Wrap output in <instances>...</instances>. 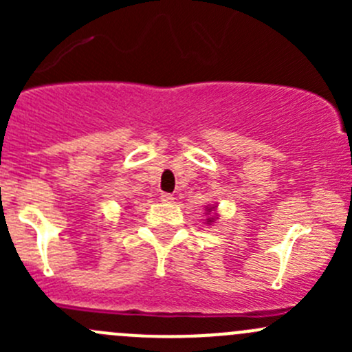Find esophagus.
<instances>
[{
	"instance_id": "esophagus-1",
	"label": "esophagus",
	"mask_w": 352,
	"mask_h": 352,
	"mask_svg": "<svg viewBox=\"0 0 352 352\" xmlns=\"http://www.w3.org/2000/svg\"><path fill=\"white\" fill-rule=\"evenodd\" d=\"M160 199H162L163 202H173V196H172V194H166V192H163L162 196H160Z\"/></svg>"
}]
</instances>
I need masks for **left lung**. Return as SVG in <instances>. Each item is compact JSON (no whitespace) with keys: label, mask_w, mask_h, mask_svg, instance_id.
I'll use <instances>...</instances> for the list:
<instances>
[{"label":"left lung","mask_w":352,"mask_h":352,"mask_svg":"<svg viewBox=\"0 0 352 352\" xmlns=\"http://www.w3.org/2000/svg\"><path fill=\"white\" fill-rule=\"evenodd\" d=\"M206 209H208V212H209V211H212V208H206ZM212 219H214V218H208V225H211Z\"/></svg>","instance_id":"obj_1"}]
</instances>
